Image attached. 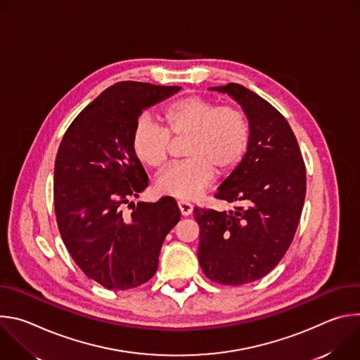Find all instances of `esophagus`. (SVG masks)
Listing matches in <instances>:
<instances>
[{
    "instance_id": "obj_1",
    "label": "esophagus",
    "mask_w": 360,
    "mask_h": 360,
    "mask_svg": "<svg viewBox=\"0 0 360 360\" xmlns=\"http://www.w3.org/2000/svg\"><path fill=\"white\" fill-rule=\"evenodd\" d=\"M178 207H179V211L184 217H189L193 211V207L191 202H186V200H178Z\"/></svg>"
}]
</instances>
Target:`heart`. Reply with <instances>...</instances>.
Returning <instances> with one entry per match:
<instances>
[{"label":"heart","instance_id":"b5f03b06","mask_svg":"<svg viewBox=\"0 0 360 360\" xmlns=\"http://www.w3.org/2000/svg\"><path fill=\"white\" fill-rule=\"evenodd\" d=\"M165 128L141 120L132 132L131 148L136 160L150 168L162 169L174 141H184L185 162L171 167L155 182L161 195L195 199L210 186L215 174L229 175L243 161L250 125L246 114L235 105L186 96L168 105L162 114Z\"/></svg>","mask_w":360,"mask_h":360}]
</instances>
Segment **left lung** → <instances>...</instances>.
<instances>
[{"mask_svg":"<svg viewBox=\"0 0 360 360\" xmlns=\"http://www.w3.org/2000/svg\"><path fill=\"white\" fill-rule=\"evenodd\" d=\"M211 89L242 107L250 142L240 165L215 193L233 208L193 210L198 259L211 281L239 286L268 275L290 246L304 202L306 169L290 125L268 101L233 82Z\"/></svg>","mask_w":360,"mask_h":360,"instance_id":"8db88e82","label":"left lung"}]
</instances>
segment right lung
Returning <instances> with one entry per match:
<instances>
[{"label":"right lung","instance_id":"obj_1","mask_svg":"<svg viewBox=\"0 0 360 360\" xmlns=\"http://www.w3.org/2000/svg\"><path fill=\"white\" fill-rule=\"evenodd\" d=\"M179 89L117 82L78 114L58 148L54 208L61 238L79 269L107 289H132L155 275L164 239L181 219L174 198L136 207L131 200L148 186L131 148L138 118Z\"/></svg>","mask_w":360,"mask_h":360}]
</instances>
